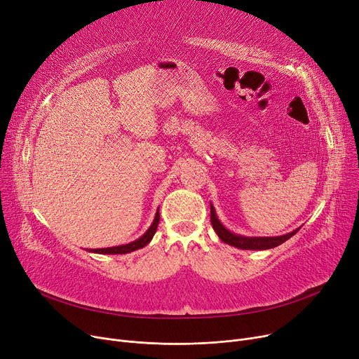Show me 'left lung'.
Instances as JSON below:
<instances>
[{"instance_id":"8db88e82","label":"left lung","mask_w":359,"mask_h":359,"mask_svg":"<svg viewBox=\"0 0 359 359\" xmlns=\"http://www.w3.org/2000/svg\"><path fill=\"white\" fill-rule=\"evenodd\" d=\"M211 224L212 229L215 230V233L218 234V237L224 241L230 244V246H234L237 249H243V250H268L272 248L279 246L284 241H287L288 238H291L299 229L284 234V236H278V237H244L240 234H234L230 230H227L221 224V221L218 219L214 206L211 203Z\"/></svg>"}]
</instances>
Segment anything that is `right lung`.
<instances>
[{
    "label": "right lung",
    "mask_w": 359,
    "mask_h": 359,
    "mask_svg": "<svg viewBox=\"0 0 359 359\" xmlns=\"http://www.w3.org/2000/svg\"><path fill=\"white\" fill-rule=\"evenodd\" d=\"M158 221H160V212L157 210V214H156V218H154L153 224L149 225V229L144 233V236H141L135 241L128 243V244H122V246H115V248L91 249V250L87 249V250L93 252V253H102V255H125V253H130V252H134V250L142 249L144 246H147V244L151 241V238H153V236L156 234L157 227H158Z\"/></svg>",
    "instance_id": "obj_1"
}]
</instances>
